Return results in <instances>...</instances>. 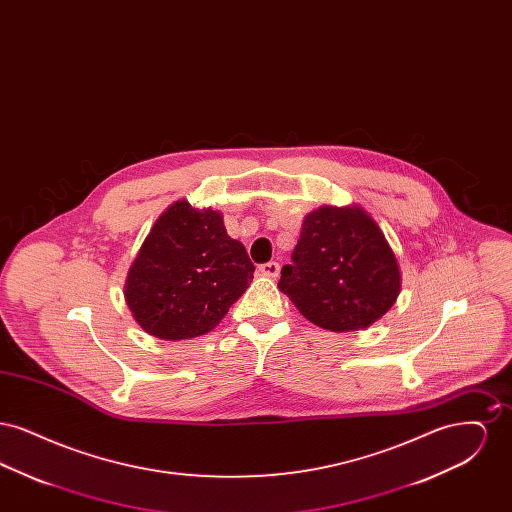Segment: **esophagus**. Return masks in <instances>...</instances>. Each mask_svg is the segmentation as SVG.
<instances>
[{
  "mask_svg": "<svg viewBox=\"0 0 512 512\" xmlns=\"http://www.w3.org/2000/svg\"><path fill=\"white\" fill-rule=\"evenodd\" d=\"M259 272H261L263 276H268V278H276V276L280 274V265H278V263H274V261H270V263L261 265V267H259Z\"/></svg>",
  "mask_w": 512,
  "mask_h": 512,
  "instance_id": "1",
  "label": "esophagus"
}]
</instances>
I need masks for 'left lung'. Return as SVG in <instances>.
<instances>
[{"mask_svg":"<svg viewBox=\"0 0 512 512\" xmlns=\"http://www.w3.org/2000/svg\"><path fill=\"white\" fill-rule=\"evenodd\" d=\"M282 268L280 292L330 332H355L384 317L401 292V270L384 232L361 205L311 211Z\"/></svg>","mask_w":512,"mask_h":512,"instance_id":"1","label":"left lung"}]
</instances>
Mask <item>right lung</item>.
I'll list each match as a JSON object with an SVG mask.
<instances>
[{
  "label": "right lung",
  "mask_w": 512,
  "mask_h": 512,
  "mask_svg": "<svg viewBox=\"0 0 512 512\" xmlns=\"http://www.w3.org/2000/svg\"><path fill=\"white\" fill-rule=\"evenodd\" d=\"M255 267L222 213L180 199L155 220L124 282L138 326L159 340L211 332L244 295Z\"/></svg>",
  "instance_id": "1"
}]
</instances>
